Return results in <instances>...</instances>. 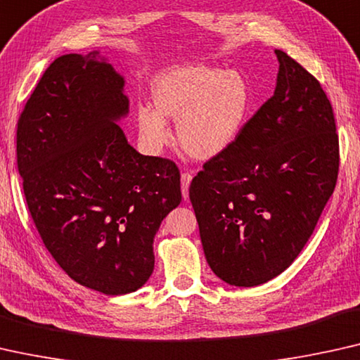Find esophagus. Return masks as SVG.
Listing matches in <instances>:
<instances>
[{
    "instance_id": "34e87169",
    "label": "esophagus",
    "mask_w": 360,
    "mask_h": 360,
    "mask_svg": "<svg viewBox=\"0 0 360 360\" xmlns=\"http://www.w3.org/2000/svg\"><path fill=\"white\" fill-rule=\"evenodd\" d=\"M191 181H192V174L191 173H182L181 174V191H182V197H184V199H187V197H189V184H191Z\"/></svg>"
}]
</instances>
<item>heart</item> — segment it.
I'll use <instances>...</instances> for the list:
<instances>
[{
	"label": "heart",
	"instance_id": "heart-1",
	"mask_svg": "<svg viewBox=\"0 0 360 360\" xmlns=\"http://www.w3.org/2000/svg\"><path fill=\"white\" fill-rule=\"evenodd\" d=\"M148 105L136 110L140 136L150 148L169 141L166 119L178 122L182 150L195 160H210L235 141L250 109V89L240 73L209 65H182L161 72L151 83Z\"/></svg>",
	"mask_w": 360,
	"mask_h": 360
}]
</instances>
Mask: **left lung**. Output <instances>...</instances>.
<instances>
[{
  "label": "left lung",
  "instance_id": "obj_1",
  "mask_svg": "<svg viewBox=\"0 0 360 360\" xmlns=\"http://www.w3.org/2000/svg\"><path fill=\"white\" fill-rule=\"evenodd\" d=\"M274 96L191 182L210 269L255 287L287 269L338 181L339 139L320 81L282 50Z\"/></svg>",
  "mask_w": 360,
  "mask_h": 360
}]
</instances>
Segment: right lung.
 Instances as JSON below:
<instances>
[{"label":"right lung","instance_id":"right-lung-1","mask_svg":"<svg viewBox=\"0 0 360 360\" xmlns=\"http://www.w3.org/2000/svg\"><path fill=\"white\" fill-rule=\"evenodd\" d=\"M125 81L99 52L50 63L18 120L16 153L35 229L58 266L105 295L135 292L153 238L181 202L174 161L140 155L117 120Z\"/></svg>","mask_w":360,"mask_h":360}]
</instances>
